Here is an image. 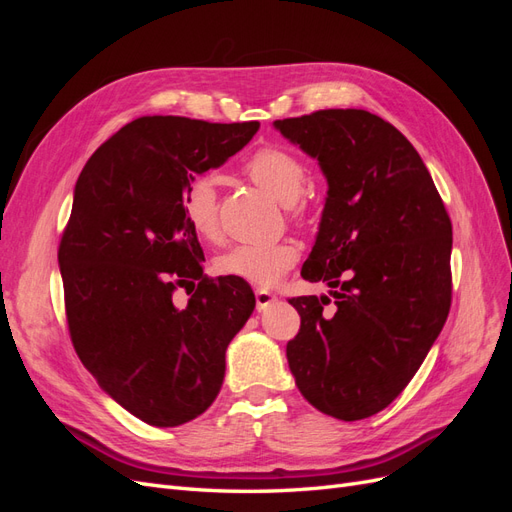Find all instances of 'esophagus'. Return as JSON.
<instances>
[{
	"label": "esophagus",
	"instance_id": "34e87169",
	"mask_svg": "<svg viewBox=\"0 0 512 512\" xmlns=\"http://www.w3.org/2000/svg\"><path fill=\"white\" fill-rule=\"evenodd\" d=\"M273 301H275V294L273 292H269L265 288H258L256 290V305H258V309H265Z\"/></svg>",
	"mask_w": 512,
	"mask_h": 512
}]
</instances>
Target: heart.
Instances as JSON below:
<instances>
[{"label": "heart", "instance_id": "obj_1", "mask_svg": "<svg viewBox=\"0 0 512 512\" xmlns=\"http://www.w3.org/2000/svg\"><path fill=\"white\" fill-rule=\"evenodd\" d=\"M245 173L262 190L286 205V211L294 222L305 224L309 220V203L303 198L305 185L309 181V170L305 162L284 147H260L245 160ZM183 215L185 222L196 235L218 243L222 239V228L218 218V188L207 175L190 181L183 192ZM299 260L297 245L290 241L275 243H241L230 247L215 260V269L222 275L239 277V280L267 288L284 277Z\"/></svg>", "mask_w": 512, "mask_h": 512}]
</instances>
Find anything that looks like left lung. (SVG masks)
<instances>
[{
    "mask_svg": "<svg viewBox=\"0 0 512 512\" xmlns=\"http://www.w3.org/2000/svg\"><path fill=\"white\" fill-rule=\"evenodd\" d=\"M275 128L316 158L329 181L301 275L327 284L336 299L331 313L323 309L329 297L288 299L301 316L288 365L314 408L361 421L406 389L444 327L451 218L421 156L382 117L327 108Z\"/></svg>",
    "mask_w": 512,
    "mask_h": 512,
    "instance_id": "1",
    "label": "left lung"
}]
</instances>
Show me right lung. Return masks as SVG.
Returning a JSON list of instances; mask_svg holds the SVG:
<instances>
[{"label":"right lung","mask_w":512,"mask_h":512,"mask_svg":"<svg viewBox=\"0 0 512 512\" xmlns=\"http://www.w3.org/2000/svg\"><path fill=\"white\" fill-rule=\"evenodd\" d=\"M258 121L147 115L102 143L79 175L59 241L72 346L102 391L153 427L203 414L226 348L254 312L239 277H207L183 192L258 132ZM198 281L179 310L177 287Z\"/></svg>","instance_id":"obj_1"}]
</instances>
